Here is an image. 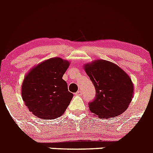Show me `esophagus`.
I'll return each mask as SVG.
<instances>
[{"mask_svg":"<svg viewBox=\"0 0 153 153\" xmlns=\"http://www.w3.org/2000/svg\"><path fill=\"white\" fill-rule=\"evenodd\" d=\"M82 93H83V90H82L80 89V90H79L77 92H76V94H77V95H79V94H82Z\"/></svg>","mask_w":153,"mask_h":153,"instance_id":"34e87169","label":"esophagus"}]
</instances>
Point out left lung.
Segmentation results:
<instances>
[{
    "label": "left lung",
    "mask_w": 153,
    "mask_h": 153,
    "mask_svg": "<svg viewBox=\"0 0 153 153\" xmlns=\"http://www.w3.org/2000/svg\"><path fill=\"white\" fill-rule=\"evenodd\" d=\"M84 69L96 90V97L89 102L90 111L100 119L115 118L125 112L133 96V84L127 74L102 60L86 64Z\"/></svg>",
    "instance_id": "1"
}]
</instances>
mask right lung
I'll return each mask as SVG.
<instances>
[{
    "mask_svg": "<svg viewBox=\"0 0 153 153\" xmlns=\"http://www.w3.org/2000/svg\"><path fill=\"white\" fill-rule=\"evenodd\" d=\"M69 62L61 58H51L33 68L22 84L23 100L34 116L44 120L61 117L74 94L68 91L63 76Z\"/></svg>",
    "mask_w": 153,
    "mask_h": 153,
    "instance_id": "1",
    "label": "right lung"
}]
</instances>
